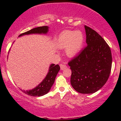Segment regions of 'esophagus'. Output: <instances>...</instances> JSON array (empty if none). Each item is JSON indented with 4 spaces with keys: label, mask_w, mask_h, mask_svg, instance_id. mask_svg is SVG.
Wrapping results in <instances>:
<instances>
[{
    "label": "esophagus",
    "mask_w": 121,
    "mask_h": 121,
    "mask_svg": "<svg viewBox=\"0 0 121 121\" xmlns=\"http://www.w3.org/2000/svg\"><path fill=\"white\" fill-rule=\"evenodd\" d=\"M60 66L61 70H64V69H65L66 68V65H64V64H60Z\"/></svg>",
    "instance_id": "34e87169"
}]
</instances>
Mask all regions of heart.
<instances>
[{"mask_svg":"<svg viewBox=\"0 0 121 121\" xmlns=\"http://www.w3.org/2000/svg\"><path fill=\"white\" fill-rule=\"evenodd\" d=\"M84 42V36L80 30H65L57 39V46L60 49L65 48L69 57H74L81 51Z\"/></svg>","mask_w":121,"mask_h":121,"instance_id":"b5f03b06","label":"heart"}]
</instances>
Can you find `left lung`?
Instances as JSON below:
<instances>
[{
    "instance_id": "left-lung-1",
    "label": "left lung",
    "mask_w": 121,
    "mask_h": 121,
    "mask_svg": "<svg viewBox=\"0 0 121 121\" xmlns=\"http://www.w3.org/2000/svg\"><path fill=\"white\" fill-rule=\"evenodd\" d=\"M87 46L69 62L70 83L80 93L96 92L109 77L112 56L109 45L97 32L85 26Z\"/></svg>"
}]
</instances>
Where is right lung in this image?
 Returning a JSON list of instances; mask_svg holds the SVG:
<instances>
[{
  "mask_svg": "<svg viewBox=\"0 0 121 121\" xmlns=\"http://www.w3.org/2000/svg\"><path fill=\"white\" fill-rule=\"evenodd\" d=\"M49 30V27L48 26H43V27H39L32 29L20 35L19 37L22 36L27 35L31 34H47ZM60 68L59 65H55L52 64L50 65L48 72L47 73L46 77L44 78L41 82L36 87L29 91H24L22 90L24 93L34 97H40L45 95L49 92L51 87L55 82V78L59 72Z\"/></svg>",
  "mask_w": 121,
  "mask_h": 121,
  "instance_id": "obj_1",
  "label": "right lung"
}]
</instances>
